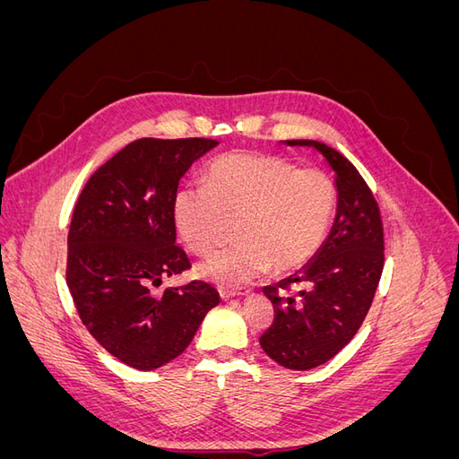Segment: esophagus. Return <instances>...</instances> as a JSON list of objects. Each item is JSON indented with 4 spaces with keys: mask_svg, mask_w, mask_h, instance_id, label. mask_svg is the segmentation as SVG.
Instances as JSON below:
<instances>
[{
    "mask_svg": "<svg viewBox=\"0 0 459 459\" xmlns=\"http://www.w3.org/2000/svg\"><path fill=\"white\" fill-rule=\"evenodd\" d=\"M251 295V290L248 289H220V297L221 300H230V299H235V297H248Z\"/></svg>",
    "mask_w": 459,
    "mask_h": 459,
    "instance_id": "esophagus-1",
    "label": "esophagus"
}]
</instances>
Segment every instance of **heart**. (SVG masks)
<instances>
[{"label":"heart","instance_id":"obj_1","mask_svg":"<svg viewBox=\"0 0 459 459\" xmlns=\"http://www.w3.org/2000/svg\"><path fill=\"white\" fill-rule=\"evenodd\" d=\"M335 187L319 170H295L275 157L233 152L214 160L203 187H182L172 216L179 239L193 255H208L235 221L239 243L203 264L197 273L221 287H239L266 273L290 272L322 247Z\"/></svg>","mask_w":459,"mask_h":459}]
</instances>
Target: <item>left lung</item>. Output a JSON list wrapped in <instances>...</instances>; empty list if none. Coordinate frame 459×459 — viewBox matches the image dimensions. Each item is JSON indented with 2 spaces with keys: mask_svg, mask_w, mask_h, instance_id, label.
I'll return each instance as SVG.
<instances>
[{
  "mask_svg": "<svg viewBox=\"0 0 459 459\" xmlns=\"http://www.w3.org/2000/svg\"><path fill=\"white\" fill-rule=\"evenodd\" d=\"M281 143L322 155L337 189L335 220L317 253L262 289L275 312L262 351L287 369L307 371L329 362L364 324L383 272V224L364 178L341 152L314 140Z\"/></svg>",
  "mask_w": 459,
  "mask_h": 459,
  "instance_id": "left-lung-1",
  "label": "left lung"
}]
</instances>
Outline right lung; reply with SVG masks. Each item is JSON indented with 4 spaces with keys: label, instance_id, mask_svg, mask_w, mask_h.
Returning a JSON list of instances; mask_svg holds the SVG:
<instances>
[{
    "label": "right lung",
    "instance_id": "1",
    "mask_svg": "<svg viewBox=\"0 0 459 459\" xmlns=\"http://www.w3.org/2000/svg\"><path fill=\"white\" fill-rule=\"evenodd\" d=\"M216 145L199 137L137 140L88 179L74 206L68 290L93 339L134 369L172 362L220 304L203 281L152 290L189 268L176 247L172 203L191 164Z\"/></svg>",
    "mask_w": 459,
    "mask_h": 459
}]
</instances>
